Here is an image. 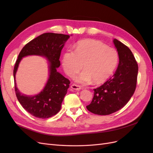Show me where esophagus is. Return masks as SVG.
<instances>
[{
  "mask_svg": "<svg viewBox=\"0 0 153 153\" xmlns=\"http://www.w3.org/2000/svg\"><path fill=\"white\" fill-rule=\"evenodd\" d=\"M71 88L73 90L75 91H79L81 89V87L78 85H75V84H73L71 85Z\"/></svg>",
  "mask_w": 153,
  "mask_h": 153,
  "instance_id": "34e87169",
  "label": "esophagus"
}]
</instances>
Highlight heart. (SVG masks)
<instances>
[{"label": "heart", "instance_id": "heart-1", "mask_svg": "<svg viewBox=\"0 0 153 153\" xmlns=\"http://www.w3.org/2000/svg\"><path fill=\"white\" fill-rule=\"evenodd\" d=\"M119 61L117 51L108 48L98 41L86 39L80 41L75 48L66 50L64 53L62 64L64 71L73 76L83 68L85 70L75 76L77 83L95 84L105 82L112 75Z\"/></svg>", "mask_w": 153, "mask_h": 153}]
</instances>
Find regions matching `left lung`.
<instances>
[{
  "label": "left lung",
  "instance_id": "obj_1",
  "mask_svg": "<svg viewBox=\"0 0 153 153\" xmlns=\"http://www.w3.org/2000/svg\"><path fill=\"white\" fill-rule=\"evenodd\" d=\"M119 55V65L112 78L94 89L91 103L86 106L91 112L106 115L117 112L127 104L136 89L138 65L129 48L113 39Z\"/></svg>",
  "mask_w": 153,
  "mask_h": 153
}]
</instances>
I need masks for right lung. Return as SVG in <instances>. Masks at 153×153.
Listing matches in <instances>:
<instances>
[{"label": "right lung", "instance_id": "1", "mask_svg": "<svg viewBox=\"0 0 153 153\" xmlns=\"http://www.w3.org/2000/svg\"><path fill=\"white\" fill-rule=\"evenodd\" d=\"M69 38V35L45 33L25 45L18 55L13 70L16 95L23 108L36 117H51L61 108L70 82L58 72L57 69L61 65L59 58L61 50ZM29 55L45 57L49 62L47 83L42 91L34 96L22 94L17 89L16 83V74L21 59Z\"/></svg>", "mask_w": 153, "mask_h": 153}]
</instances>
